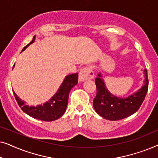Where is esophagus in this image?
Returning a JSON list of instances; mask_svg holds the SVG:
<instances>
[{
    "label": "esophagus",
    "mask_w": 158,
    "mask_h": 158,
    "mask_svg": "<svg viewBox=\"0 0 158 158\" xmlns=\"http://www.w3.org/2000/svg\"><path fill=\"white\" fill-rule=\"evenodd\" d=\"M94 77V73L90 67H85L82 69L79 73V81L83 82L86 80L93 79Z\"/></svg>",
    "instance_id": "34e87169"
}]
</instances>
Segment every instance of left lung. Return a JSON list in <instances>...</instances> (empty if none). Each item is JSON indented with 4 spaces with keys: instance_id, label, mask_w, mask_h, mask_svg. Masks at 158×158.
Segmentation results:
<instances>
[{
    "instance_id": "left-lung-1",
    "label": "left lung",
    "mask_w": 158,
    "mask_h": 158,
    "mask_svg": "<svg viewBox=\"0 0 158 158\" xmlns=\"http://www.w3.org/2000/svg\"><path fill=\"white\" fill-rule=\"evenodd\" d=\"M144 85L129 96H116L111 94L106 86L102 74L98 73L95 80L97 88L94 99V107L96 113L107 120L116 121L127 118L135 114L141 106L148 90V71L144 70Z\"/></svg>"
}]
</instances>
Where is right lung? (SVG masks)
Wrapping results in <instances>:
<instances>
[{
	"instance_id": "obj_1",
	"label": "right lung",
	"mask_w": 158,
	"mask_h": 158,
	"mask_svg": "<svg viewBox=\"0 0 158 158\" xmlns=\"http://www.w3.org/2000/svg\"><path fill=\"white\" fill-rule=\"evenodd\" d=\"M35 39L36 36H34L31 42L23 47L21 52L24 51L30 44H33L35 42ZM14 65L13 68H14ZM77 79H78L77 73L67 75L56 94L48 101L43 104L37 105L36 106H30L29 105H27L26 101L21 100L14 90L13 92L19 106L24 113L36 119L45 121V122H52L61 117L65 112L68 103L69 94L71 88L77 84Z\"/></svg>"
}]
</instances>
